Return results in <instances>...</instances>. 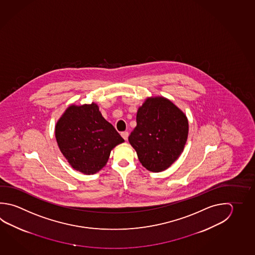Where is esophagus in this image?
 Masks as SVG:
<instances>
[{
  "label": "esophagus",
  "instance_id": "obj_1",
  "mask_svg": "<svg viewBox=\"0 0 255 255\" xmlns=\"http://www.w3.org/2000/svg\"><path fill=\"white\" fill-rule=\"evenodd\" d=\"M128 135H129V133L128 132V131H124V132H121V136L123 137V138L127 140L128 137Z\"/></svg>",
  "mask_w": 255,
  "mask_h": 255
}]
</instances>
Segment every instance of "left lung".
Returning a JSON list of instances; mask_svg holds the SVG:
<instances>
[{
    "mask_svg": "<svg viewBox=\"0 0 255 255\" xmlns=\"http://www.w3.org/2000/svg\"><path fill=\"white\" fill-rule=\"evenodd\" d=\"M189 121L184 112L161 96L148 97L136 113V127L128 136L139 162L160 172L176 161L185 146Z\"/></svg>",
    "mask_w": 255,
    "mask_h": 255,
    "instance_id": "8db88e82",
    "label": "left lung"
}]
</instances>
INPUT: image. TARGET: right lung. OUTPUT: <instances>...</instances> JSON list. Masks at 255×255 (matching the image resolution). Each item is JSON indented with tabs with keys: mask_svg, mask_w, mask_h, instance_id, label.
Returning <instances> with one entry per match:
<instances>
[{
	"mask_svg": "<svg viewBox=\"0 0 255 255\" xmlns=\"http://www.w3.org/2000/svg\"><path fill=\"white\" fill-rule=\"evenodd\" d=\"M55 134L61 153L70 165L87 175L101 171L111 150L124 142L94 102L70 105L56 122Z\"/></svg>",
	"mask_w": 255,
	"mask_h": 255,
	"instance_id": "right-lung-1",
	"label": "right lung"
}]
</instances>
